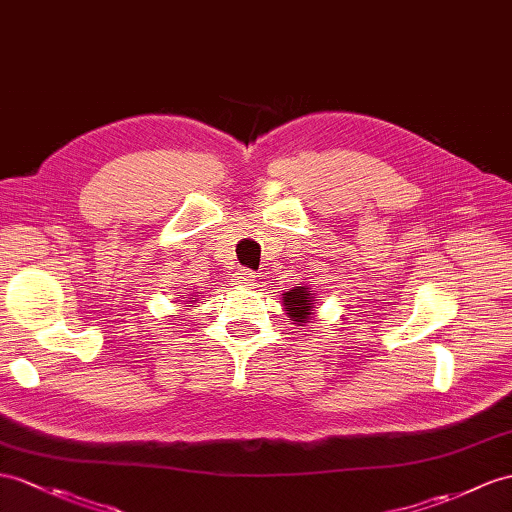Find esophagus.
<instances>
[{
	"mask_svg": "<svg viewBox=\"0 0 512 512\" xmlns=\"http://www.w3.org/2000/svg\"><path fill=\"white\" fill-rule=\"evenodd\" d=\"M234 284L243 286V289H249V286L256 284L254 273L247 271V269H239V271H236V276H234Z\"/></svg>",
	"mask_w": 512,
	"mask_h": 512,
	"instance_id": "esophagus-1",
	"label": "esophagus"
}]
</instances>
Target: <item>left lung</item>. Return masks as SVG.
Segmentation results:
<instances>
[{"label":"left lung","instance_id":"obj_1","mask_svg":"<svg viewBox=\"0 0 512 512\" xmlns=\"http://www.w3.org/2000/svg\"><path fill=\"white\" fill-rule=\"evenodd\" d=\"M315 293L310 289V284L302 286H293V289L282 293V306L286 310V317H291L297 326H306V323L313 319V310H315Z\"/></svg>","mask_w":512,"mask_h":512}]
</instances>
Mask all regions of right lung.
I'll list each match as a JSON object with an SVG mask.
<instances>
[{
    "label": "right lung",
    "mask_w": 512,
    "mask_h": 512,
    "mask_svg": "<svg viewBox=\"0 0 512 512\" xmlns=\"http://www.w3.org/2000/svg\"><path fill=\"white\" fill-rule=\"evenodd\" d=\"M197 299H199L197 295H191V297H189V302H191V304H195V302H197Z\"/></svg>",
    "instance_id": "add662e5"
}]
</instances>
